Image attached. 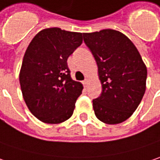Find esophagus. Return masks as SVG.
<instances>
[{"label": "esophagus", "instance_id": "esophagus-1", "mask_svg": "<svg viewBox=\"0 0 160 160\" xmlns=\"http://www.w3.org/2000/svg\"><path fill=\"white\" fill-rule=\"evenodd\" d=\"M83 84H84V86H88L89 84V80L88 79H85L84 81H83Z\"/></svg>", "mask_w": 160, "mask_h": 160}]
</instances>
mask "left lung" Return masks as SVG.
Listing matches in <instances>:
<instances>
[{
  "instance_id": "obj_1",
  "label": "left lung",
  "mask_w": 160,
  "mask_h": 160,
  "mask_svg": "<svg viewBox=\"0 0 160 160\" xmlns=\"http://www.w3.org/2000/svg\"><path fill=\"white\" fill-rule=\"evenodd\" d=\"M83 39L97 62L102 86L100 97L93 100L95 115L105 123H121L142 99L147 67L133 43L120 31L83 33Z\"/></svg>"
}]
</instances>
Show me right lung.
<instances>
[{
    "label": "right lung",
    "instance_id": "add662e5",
    "mask_svg": "<svg viewBox=\"0 0 160 160\" xmlns=\"http://www.w3.org/2000/svg\"><path fill=\"white\" fill-rule=\"evenodd\" d=\"M81 44L82 33L49 28L28 46L19 83L28 110L41 122L60 123L72 115L83 85L72 79L67 59Z\"/></svg>",
    "mask_w": 160,
    "mask_h": 160
}]
</instances>
